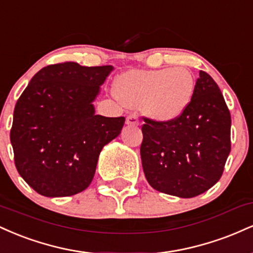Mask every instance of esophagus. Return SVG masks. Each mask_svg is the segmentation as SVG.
Instances as JSON below:
<instances>
[{
  "label": "esophagus",
  "mask_w": 253,
  "mask_h": 253,
  "mask_svg": "<svg viewBox=\"0 0 253 253\" xmlns=\"http://www.w3.org/2000/svg\"><path fill=\"white\" fill-rule=\"evenodd\" d=\"M126 124L128 126H138L139 125V118L136 114H129L126 119Z\"/></svg>",
  "instance_id": "34e87169"
}]
</instances>
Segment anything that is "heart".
<instances>
[{"mask_svg":"<svg viewBox=\"0 0 253 253\" xmlns=\"http://www.w3.org/2000/svg\"><path fill=\"white\" fill-rule=\"evenodd\" d=\"M115 94L130 107H143L157 123H171L188 109L195 91V81L187 69L132 70L115 81Z\"/></svg>","mask_w":253,"mask_h":253,"instance_id":"heart-1","label":"heart"}]
</instances>
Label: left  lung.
Masks as SVG:
<instances>
[{"mask_svg": "<svg viewBox=\"0 0 253 253\" xmlns=\"http://www.w3.org/2000/svg\"><path fill=\"white\" fill-rule=\"evenodd\" d=\"M144 121L141 163L153 189L189 199L219 181L231 152V114L207 72L200 71L189 107L178 119Z\"/></svg>", "mask_w": 253, "mask_h": 253, "instance_id": "left-lung-1", "label": "left lung"}]
</instances>
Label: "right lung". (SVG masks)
<instances>
[{
  "label": "right lung",
  "instance_id": "right-lung-1",
  "mask_svg": "<svg viewBox=\"0 0 253 253\" xmlns=\"http://www.w3.org/2000/svg\"><path fill=\"white\" fill-rule=\"evenodd\" d=\"M112 65L52 64L34 75L14 109L10 143L20 176L38 194L71 196L89 187L104 145L125 118L95 115L92 101Z\"/></svg>",
  "mask_w": 253,
  "mask_h": 253
}]
</instances>
